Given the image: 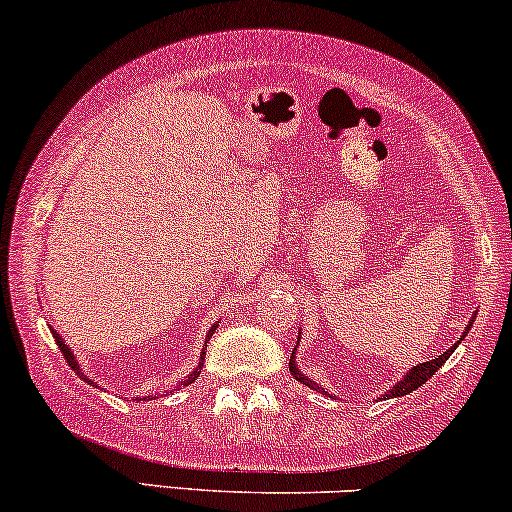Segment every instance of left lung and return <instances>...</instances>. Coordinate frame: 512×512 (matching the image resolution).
I'll return each mask as SVG.
<instances>
[{"mask_svg": "<svg viewBox=\"0 0 512 512\" xmlns=\"http://www.w3.org/2000/svg\"><path fill=\"white\" fill-rule=\"evenodd\" d=\"M472 322H474V317L470 319V324L465 326V331H463V336H460V341H463V338H465L467 334H470ZM460 341L455 343V346L448 348L446 353L436 355L434 360H429V362H420V365H415L412 369H408V372H405V377L400 379V381H396V384H393L391 389L384 393V396H386V398H400V396H408V393H412L415 389H420V386L424 384V381L432 379V374L436 372V369H439V367L443 365V362H446L448 357L453 355V350L460 346ZM298 343H300V331H298ZM295 353H298V346L293 348V353H291V362H288V367H291V374H293V377L298 379L300 384L310 386V389H315V391H319V393H329V391H324L322 386H319V384H315V381H312L310 377H305V374L300 372V369H298V362H295Z\"/></svg>", "mask_w": 512, "mask_h": 512, "instance_id": "1", "label": "left lung"}]
</instances>
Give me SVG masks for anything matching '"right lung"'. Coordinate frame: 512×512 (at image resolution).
Instances as JSON below:
<instances>
[{"instance_id": "1", "label": "right lung", "mask_w": 512, "mask_h": 512, "mask_svg": "<svg viewBox=\"0 0 512 512\" xmlns=\"http://www.w3.org/2000/svg\"><path fill=\"white\" fill-rule=\"evenodd\" d=\"M219 329V322L217 324H214L212 326V329H209L207 331V338H205V346H202V353H200V365H197L195 369H193V372H190L188 374V377L186 379H181V381H178V384L174 386V391L176 389H181V386H188V384H193V381L197 379V377H200V369H202V365H205V350H207V341H209V338H212V334H214V331H217ZM52 336L54 338H57V346H59V350H61V353H64V357H66V360H69V365H71V369H76V372L80 374V377H83L85 381H90L88 377H85V374H83V369H80V365H78V360H76V355H73V350L69 348V346H66V341H64V338H61L59 334H57V331H54L52 329ZM97 386V384H95ZM171 393V391H169ZM147 398H150V396H147Z\"/></svg>"}]
</instances>
